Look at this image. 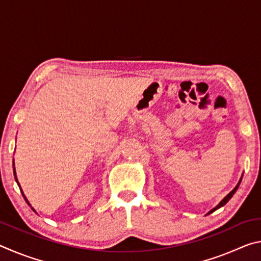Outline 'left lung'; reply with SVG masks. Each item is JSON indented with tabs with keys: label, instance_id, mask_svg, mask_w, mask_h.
<instances>
[{
	"label": "left lung",
	"instance_id": "obj_1",
	"mask_svg": "<svg viewBox=\"0 0 261 261\" xmlns=\"http://www.w3.org/2000/svg\"><path fill=\"white\" fill-rule=\"evenodd\" d=\"M242 177H243V176H242ZM242 177H241V179H240V180H238V183H237V185H236V187L232 189V191H230V192H229V193L227 194V196H226V197H224V198H223V199H222V200H221V201L219 202V204H218V205H216V206L214 207V208H212V210H211V211H210V212H208V213H207V214H211V213H213V212H214V211H216V210H219V208H220V207H222V206H224V205H226V204H227V202H228L229 200H230V199H231V197L233 196V194H235V192L237 191V189H238V187H240V184H241V182H242Z\"/></svg>",
	"mask_w": 261,
	"mask_h": 261
}]
</instances>
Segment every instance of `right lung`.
<instances>
[{"label":"right lung","instance_id":"1","mask_svg":"<svg viewBox=\"0 0 261 261\" xmlns=\"http://www.w3.org/2000/svg\"><path fill=\"white\" fill-rule=\"evenodd\" d=\"M14 175H15V179H16V182H17V184H18V187H19V189H20V191H21V193H23V197H24V199L26 200V202H28V204L31 206V204L29 202V200L26 199V197H25V194H24V192H23V190H21V188H20V185H19V182H18V179H17V176H16V168H15V161H14ZM31 208H32L34 212H35V210L33 208V207H31Z\"/></svg>","mask_w":261,"mask_h":261}]
</instances>
